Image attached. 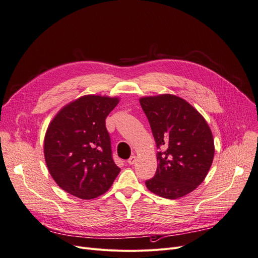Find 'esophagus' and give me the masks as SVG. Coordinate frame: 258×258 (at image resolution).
<instances>
[{"label": "esophagus", "mask_w": 258, "mask_h": 258, "mask_svg": "<svg viewBox=\"0 0 258 258\" xmlns=\"http://www.w3.org/2000/svg\"><path fill=\"white\" fill-rule=\"evenodd\" d=\"M135 162H136V156L133 155V156H131L130 159L127 160V163H128L130 165H133V164L135 163Z\"/></svg>", "instance_id": "obj_1"}]
</instances>
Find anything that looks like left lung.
Listing matches in <instances>:
<instances>
[{"mask_svg": "<svg viewBox=\"0 0 258 258\" xmlns=\"http://www.w3.org/2000/svg\"><path fill=\"white\" fill-rule=\"evenodd\" d=\"M153 132L158 167L148 190L165 199H179L204 181L214 156L210 127L196 108L170 94L140 98Z\"/></svg>", "mask_w": 258, "mask_h": 258, "instance_id": "left-lung-1", "label": "left lung"}]
</instances>
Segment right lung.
<instances>
[{
	"label": "right lung",
	"instance_id": "1",
	"mask_svg": "<svg viewBox=\"0 0 258 258\" xmlns=\"http://www.w3.org/2000/svg\"><path fill=\"white\" fill-rule=\"evenodd\" d=\"M119 98L86 95L63 106L48 126L44 154L53 180L68 194L91 200L106 192L120 172L105 119Z\"/></svg>",
	"mask_w": 258,
	"mask_h": 258
}]
</instances>
